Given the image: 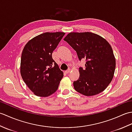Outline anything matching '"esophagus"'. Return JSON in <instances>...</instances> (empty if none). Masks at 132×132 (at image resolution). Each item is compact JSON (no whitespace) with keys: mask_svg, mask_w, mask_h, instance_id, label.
Here are the masks:
<instances>
[{"mask_svg":"<svg viewBox=\"0 0 132 132\" xmlns=\"http://www.w3.org/2000/svg\"><path fill=\"white\" fill-rule=\"evenodd\" d=\"M70 71H71L70 69H68V70H66L64 72H65L66 74H68V73H69L70 72Z\"/></svg>","mask_w":132,"mask_h":132,"instance_id":"1","label":"esophagus"}]
</instances>
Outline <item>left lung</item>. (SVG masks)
<instances>
[{
    "instance_id": "1",
    "label": "left lung",
    "mask_w": 132,
    "mask_h": 132,
    "mask_svg": "<svg viewBox=\"0 0 132 132\" xmlns=\"http://www.w3.org/2000/svg\"><path fill=\"white\" fill-rule=\"evenodd\" d=\"M64 41L77 52L79 60L85 59L86 68H80L79 78L73 83L75 90L87 96L103 91L113 78L116 59L105 38L91 32H70Z\"/></svg>"
}]
</instances>
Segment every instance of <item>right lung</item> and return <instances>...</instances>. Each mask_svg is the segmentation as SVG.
<instances>
[{
    "label": "right lung",
    "instance_id": "1",
    "mask_svg": "<svg viewBox=\"0 0 132 132\" xmlns=\"http://www.w3.org/2000/svg\"><path fill=\"white\" fill-rule=\"evenodd\" d=\"M64 32H45L30 40L22 52L20 74L36 96L47 97L57 90L63 72L53 60L52 53Z\"/></svg>",
    "mask_w": 132,
    "mask_h": 132
}]
</instances>
